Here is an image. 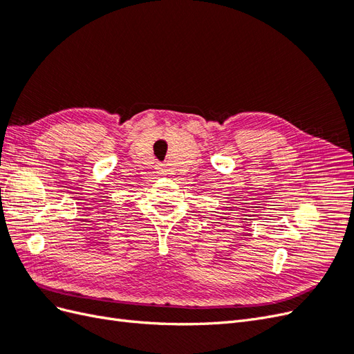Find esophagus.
Returning <instances> with one entry per match:
<instances>
[{
    "instance_id": "esophagus-1",
    "label": "esophagus",
    "mask_w": 354,
    "mask_h": 354,
    "mask_svg": "<svg viewBox=\"0 0 354 354\" xmlns=\"http://www.w3.org/2000/svg\"><path fill=\"white\" fill-rule=\"evenodd\" d=\"M158 171H159L160 174H165V173H167V168H165L164 164H159V165H158Z\"/></svg>"
}]
</instances>
